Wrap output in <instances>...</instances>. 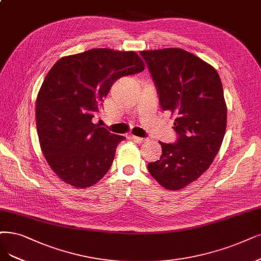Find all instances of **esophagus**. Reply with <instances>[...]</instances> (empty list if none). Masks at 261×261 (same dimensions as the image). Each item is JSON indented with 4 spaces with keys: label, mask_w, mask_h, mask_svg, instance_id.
Masks as SVG:
<instances>
[{
    "label": "esophagus",
    "mask_w": 261,
    "mask_h": 261,
    "mask_svg": "<svg viewBox=\"0 0 261 261\" xmlns=\"http://www.w3.org/2000/svg\"><path fill=\"white\" fill-rule=\"evenodd\" d=\"M131 139H132L134 142H137V143H139V144H142V143H144V142L146 141L145 139H143V138H139V137H134V136H133Z\"/></svg>",
    "instance_id": "34e87169"
}]
</instances>
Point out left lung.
<instances>
[{"label": "left lung", "instance_id": "1", "mask_svg": "<svg viewBox=\"0 0 261 261\" xmlns=\"http://www.w3.org/2000/svg\"><path fill=\"white\" fill-rule=\"evenodd\" d=\"M145 60L163 111L176 115L177 141L162 143L159 160L148 171L170 190L189 185L210 168L223 143L227 105L213 66L180 48L140 53Z\"/></svg>", "mask_w": 261, "mask_h": 261}]
</instances>
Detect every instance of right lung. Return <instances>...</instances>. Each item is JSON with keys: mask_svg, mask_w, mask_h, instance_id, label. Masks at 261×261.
<instances>
[{"mask_svg": "<svg viewBox=\"0 0 261 261\" xmlns=\"http://www.w3.org/2000/svg\"><path fill=\"white\" fill-rule=\"evenodd\" d=\"M134 51L95 48L58 60L38 91L35 117L42 151L66 184L87 188L110 170L125 138L93 123L113 84L144 71Z\"/></svg>", "mask_w": 261, "mask_h": 261, "instance_id": "right-lung-1", "label": "right lung"}]
</instances>
